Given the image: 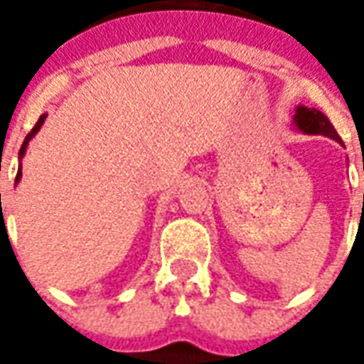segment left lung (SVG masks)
Returning a JSON list of instances; mask_svg holds the SVG:
<instances>
[{"instance_id": "left-lung-1", "label": "left lung", "mask_w": 364, "mask_h": 364, "mask_svg": "<svg viewBox=\"0 0 364 364\" xmlns=\"http://www.w3.org/2000/svg\"><path fill=\"white\" fill-rule=\"evenodd\" d=\"M294 125L304 133H310V135H326L332 137L334 141L343 144L338 133L334 129V125L330 123V119L318 109H310V107L300 105L296 109V115H294Z\"/></svg>"}]
</instances>
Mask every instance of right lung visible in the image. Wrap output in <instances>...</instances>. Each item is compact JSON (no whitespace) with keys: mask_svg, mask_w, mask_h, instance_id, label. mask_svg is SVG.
Returning <instances> with one entry per match:
<instances>
[{"mask_svg":"<svg viewBox=\"0 0 364 364\" xmlns=\"http://www.w3.org/2000/svg\"><path fill=\"white\" fill-rule=\"evenodd\" d=\"M46 115H48V113L40 115V119H38V123L34 125V129H32V132L26 135V139H23V144H21V147H20V160L23 158V154H26V147H28V144H30V139L34 137L36 133L40 132V127H42V123H44V119H46ZM20 178H21V164H20V170H18V176H16V184L20 182Z\"/></svg>","mask_w":364,"mask_h":364,"instance_id":"right-lung-1","label":"right lung"}]
</instances>
